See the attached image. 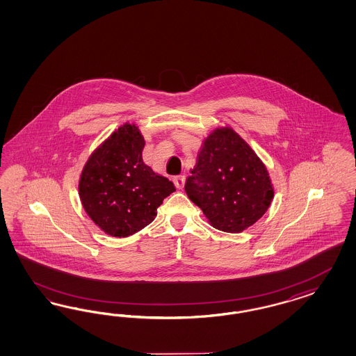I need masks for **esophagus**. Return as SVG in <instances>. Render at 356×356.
Here are the masks:
<instances>
[{"label": "esophagus", "instance_id": "34e87169", "mask_svg": "<svg viewBox=\"0 0 356 356\" xmlns=\"http://www.w3.org/2000/svg\"><path fill=\"white\" fill-rule=\"evenodd\" d=\"M173 184L177 189H183L184 184H185V176L180 175V176H175L173 177Z\"/></svg>", "mask_w": 356, "mask_h": 356}]
</instances>
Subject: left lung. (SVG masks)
<instances>
[{
  "mask_svg": "<svg viewBox=\"0 0 356 356\" xmlns=\"http://www.w3.org/2000/svg\"><path fill=\"white\" fill-rule=\"evenodd\" d=\"M185 192L216 229L238 234L266 213L274 197L265 164L232 128L213 130Z\"/></svg>",
  "mask_w": 356,
  "mask_h": 356,
  "instance_id": "1",
  "label": "left lung"
}]
</instances>
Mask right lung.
<instances>
[{
	"instance_id": "right-lung-1",
	"label": "right lung",
	"mask_w": 356,
	"mask_h": 356,
	"mask_svg": "<svg viewBox=\"0 0 356 356\" xmlns=\"http://www.w3.org/2000/svg\"><path fill=\"white\" fill-rule=\"evenodd\" d=\"M145 140L134 124L115 130L90 155L79 179V198L107 235L127 237L150 225L172 181L142 161Z\"/></svg>"
}]
</instances>
